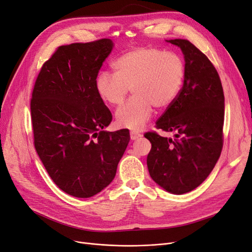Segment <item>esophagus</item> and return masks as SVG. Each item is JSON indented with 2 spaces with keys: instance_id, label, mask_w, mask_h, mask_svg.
I'll return each instance as SVG.
<instances>
[{
  "instance_id": "esophagus-1",
  "label": "esophagus",
  "mask_w": 252,
  "mask_h": 252,
  "mask_svg": "<svg viewBox=\"0 0 252 252\" xmlns=\"http://www.w3.org/2000/svg\"><path fill=\"white\" fill-rule=\"evenodd\" d=\"M129 136H131V139H132V140H137V139L140 138L142 135H141V134H139V133H137V132L132 131L131 133H129Z\"/></svg>"
}]
</instances>
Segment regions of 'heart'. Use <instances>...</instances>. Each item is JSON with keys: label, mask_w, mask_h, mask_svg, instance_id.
Returning a JSON list of instances; mask_svg holds the SVG:
<instances>
[{"label": "heart", "mask_w": 252, "mask_h": 252, "mask_svg": "<svg viewBox=\"0 0 252 252\" xmlns=\"http://www.w3.org/2000/svg\"><path fill=\"white\" fill-rule=\"evenodd\" d=\"M113 72L101 71L95 82L100 99L109 106H119L128 94L134 96L116 112L120 127L139 131L151 119L154 108L166 110L182 90L186 66L179 54L154 46L128 51L112 64Z\"/></svg>", "instance_id": "obj_1"}]
</instances>
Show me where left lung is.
<instances>
[{
  "mask_svg": "<svg viewBox=\"0 0 252 252\" xmlns=\"http://www.w3.org/2000/svg\"><path fill=\"white\" fill-rule=\"evenodd\" d=\"M185 56L186 76L178 98L157 120L156 127L175 139L148 132L152 143L147 168L163 189L184 194L197 188L215 167L223 147L224 94L209 58L187 39H172Z\"/></svg>",
  "mask_w": 252,
  "mask_h": 252,
  "instance_id": "obj_1",
  "label": "left lung"
}]
</instances>
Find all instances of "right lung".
<instances>
[{"mask_svg": "<svg viewBox=\"0 0 252 252\" xmlns=\"http://www.w3.org/2000/svg\"><path fill=\"white\" fill-rule=\"evenodd\" d=\"M112 49L108 38L61 45L34 84L35 150L53 182L74 197H91L113 181L129 141L126 128L104 131L112 114L95 89Z\"/></svg>", "mask_w": 252, "mask_h": 252, "instance_id": "obj_1", "label": "right lung"}]
</instances>
